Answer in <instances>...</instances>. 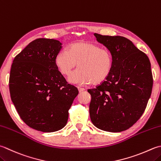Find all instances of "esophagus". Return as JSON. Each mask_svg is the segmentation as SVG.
Returning a JSON list of instances; mask_svg holds the SVG:
<instances>
[{
    "label": "esophagus",
    "mask_w": 161,
    "mask_h": 161,
    "mask_svg": "<svg viewBox=\"0 0 161 161\" xmlns=\"http://www.w3.org/2000/svg\"><path fill=\"white\" fill-rule=\"evenodd\" d=\"M78 89H79V91H80V93L82 92V91H85L84 88H82V87H78Z\"/></svg>",
    "instance_id": "34e87169"
}]
</instances>
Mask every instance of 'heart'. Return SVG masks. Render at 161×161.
<instances>
[{
	"label": "heart",
	"instance_id": "obj_1",
	"mask_svg": "<svg viewBox=\"0 0 161 161\" xmlns=\"http://www.w3.org/2000/svg\"><path fill=\"white\" fill-rule=\"evenodd\" d=\"M55 63L63 74L69 75L78 64V68L69 77L70 82L85 84L103 82L113 67V58L108 49L93 43L79 42L72 44L68 50L61 49L55 57Z\"/></svg>",
	"mask_w": 161,
	"mask_h": 161
}]
</instances>
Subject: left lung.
Instances as JSON below:
<instances>
[{
    "instance_id": "8db88e82",
    "label": "left lung",
    "mask_w": 161,
    "mask_h": 161,
    "mask_svg": "<svg viewBox=\"0 0 161 161\" xmlns=\"http://www.w3.org/2000/svg\"><path fill=\"white\" fill-rule=\"evenodd\" d=\"M94 36L111 52L113 67L103 82L88 89L91 120L100 130L118 133L135 124L146 109L153 86L151 64L124 37Z\"/></svg>"
}]
</instances>
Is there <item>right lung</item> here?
<instances>
[{
    "label": "right lung",
    "mask_w": 161,
    "mask_h": 161,
    "mask_svg": "<svg viewBox=\"0 0 161 161\" xmlns=\"http://www.w3.org/2000/svg\"><path fill=\"white\" fill-rule=\"evenodd\" d=\"M61 45L53 39L32 41L15 56L9 75L11 100L20 118L29 127L46 133L65 126L79 93L56 65Z\"/></svg>",
    "instance_id": "1"
}]
</instances>
